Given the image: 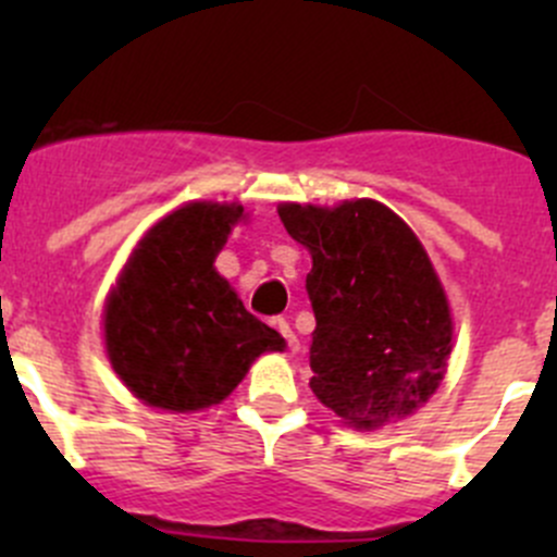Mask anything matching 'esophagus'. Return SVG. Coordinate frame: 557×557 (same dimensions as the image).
Instances as JSON below:
<instances>
[{"label":"esophagus","instance_id":"1","mask_svg":"<svg viewBox=\"0 0 557 557\" xmlns=\"http://www.w3.org/2000/svg\"><path fill=\"white\" fill-rule=\"evenodd\" d=\"M274 329L280 331V336H283V339H285V345H288V350H299V339H296V334H294V331H290L288 320L277 318V320H274Z\"/></svg>","mask_w":557,"mask_h":557}]
</instances>
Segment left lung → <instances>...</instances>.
<instances>
[{
  "label": "left lung",
  "instance_id": "8db88e82",
  "mask_svg": "<svg viewBox=\"0 0 557 557\" xmlns=\"http://www.w3.org/2000/svg\"><path fill=\"white\" fill-rule=\"evenodd\" d=\"M277 212L312 256L310 387L320 404L356 429L423 407L445 377L453 318L412 228L374 199Z\"/></svg>",
  "mask_w": 557,
  "mask_h": 557
}]
</instances>
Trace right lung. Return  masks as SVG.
<instances>
[{
  "label": "right lung",
  "mask_w": 557,
  "mask_h": 557,
  "mask_svg": "<svg viewBox=\"0 0 557 557\" xmlns=\"http://www.w3.org/2000/svg\"><path fill=\"white\" fill-rule=\"evenodd\" d=\"M243 218L237 201H190L161 218L123 267L104 305V345L139 401L172 412L212 407L261 352L285 347L212 267Z\"/></svg>",
  "instance_id": "obj_1"
}]
</instances>
